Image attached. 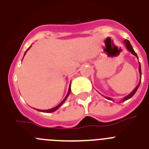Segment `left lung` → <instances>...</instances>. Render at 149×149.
<instances>
[{
	"instance_id": "obj_1",
	"label": "left lung",
	"mask_w": 149,
	"mask_h": 149,
	"mask_svg": "<svg viewBox=\"0 0 149 149\" xmlns=\"http://www.w3.org/2000/svg\"><path fill=\"white\" fill-rule=\"evenodd\" d=\"M124 45H125V47H126V48H127V51H130V52H131V53L133 55H134V56H136V57H137V58H138L137 54H136V52L134 51V48H132V46H131V43H130V42H129V41L127 40V39H125V40L124 41ZM139 76H140V81H139V84H138L137 86H136V87H135V89H134V90H133L132 92H131V93H130V94L127 95L125 96V97H124L123 99H122V102H123V101H126V100L130 99V98H131V97H133V95H134L135 94V93H136V91H137L138 88H139V85H140V81H141L142 72H141V66H140V63H139ZM105 98H106L107 99L111 100V101H113V98H109V97H105Z\"/></svg>"
}]
</instances>
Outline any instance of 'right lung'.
Wrapping results in <instances>:
<instances>
[{"label": "right lung", "mask_w": 149, "mask_h": 149, "mask_svg": "<svg viewBox=\"0 0 149 149\" xmlns=\"http://www.w3.org/2000/svg\"><path fill=\"white\" fill-rule=\"evenodd\" d=\"M30 47H31V46H30V47H29V48H27V51H25V54H24V55L26 54V53H27V51H28L29 49H30ZM22 60H23V59H22ZM70 93H71V84H70V85H69V88H68V93H67L66 96H65V98H64V99H63V101H62L61 102H60V103L58 105H57V106L54 107H53V108L49 109V110H39V109H36V110H38V111H40V112H43V113H53V112L56 111V110H58V109L60 108V107H61L62 105H63V104L64 103V102H65V101H66L67 98H68V95H69V94H70Z\"/></svg>", "instance_id": "obj_1"}]
</instances>
